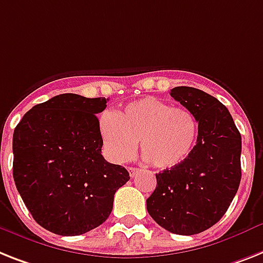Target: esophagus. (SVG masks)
Wrapping results in <instances>:
<instances>
[{
	"label": "esophagus",
	"mask_w": 263,
	"mask_h": 263,
	"mask_svg": "<svg viewBox=\"0 0 263 263\" xmlns=\"http://www.w3.org/2000/svg\"><path fill=\"white\" fill-rule=\"evenodd\" d=\"M127 171H129V173H130V177H136V176L140 173V169L133 168V166H129V168H127Z\"/></svg>",
	"instance_id": "34e87169"
}]
</instances>
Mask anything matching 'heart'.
<instances>
[{
    "mask_svg": "<svg viewBox=\"0 0 263 263\" xmlns=\"http://www.w3.org/2000/svg\"><path fill=\"white\" fill-rule=\"evenodd\" d=\"M99 132L111 161L121 164L130 160L140 141L145 161L157 169H171L185 161L194 151L197 121L190 110L149 97L130 102L114 117L103 114Z\"/></svg>",
    "mask_w": 263,
    "mask_h": 263,
    "instance_id": "heart-1",
    "label": "heart"
}]
</instances>
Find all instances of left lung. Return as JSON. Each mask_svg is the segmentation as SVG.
<instances>
[{"label": "left lung", "instance_id": "1", "mask_svg": "<svg viewBox=\"0 0 263 263\" xmlns=\"http://www.w3.org/2000/svg\"><path fill=\"white\" fill-rule=\"evenodd\" d=\"M171 97L196 118V145L185 161L156 175L146 208L162 229L194 235L222 219L239 188L242 138L227 107L212 95L180 86Z\"/></svg>", "mask_w": 263, "mask_h": 263}]
</instances>
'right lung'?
<instances>
[{
  "instance_id": "right-lung-1",
  "label": "right lung",
  "mask_w": 263,
  "mask_h": 263,
  "mask_svg": "<svg viewBox=\"0 0 263 263\" xmlns=\"http://www.w3.org/2000/svg\"><path fill=\"white\" fill-rule=\"evenodd\" d=\"M106 98L60 94L33 106L13 133V179L33 219L58 235L101 226L129 181L102 156L99 119Z\"/></svg>"
}]
</instances>
